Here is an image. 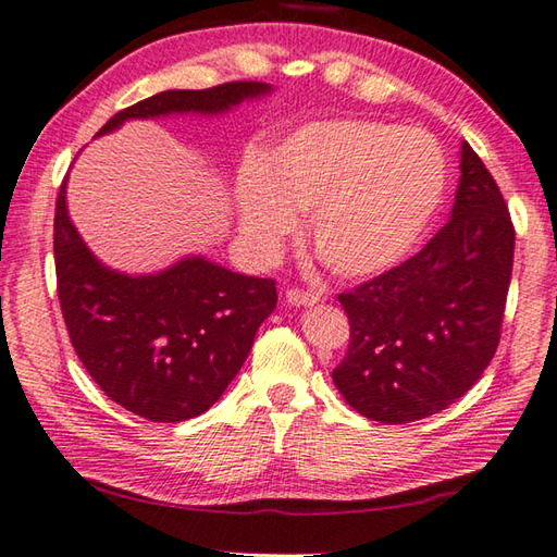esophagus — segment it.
<instances>
[{
    "label": "esophagus",
    "instance_id": "34e87169",
    "mask_svg": "<svg viewBox=\"0 0 557 557\" xmlns=\"http://www.w3.org/2000/svg\"><path fill=\"white\" fill-rule=\"evenodd\" d=\"M318 301H321V294L315 292H301V289H289L287 292V304L289 306H315Z\"/></svg>",
    "mask_w": 557,
    "mask_h": 557
}]
</instances>
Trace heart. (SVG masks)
<instances>
[{
	"label": "heart",
	"instance_id": "heart-1",
	"mask_svg": "<svg viewBox=\"0 0 557 557\" xmlns=\"http://www.w3.org/2000/svg\"><path fill=\"white\" fill-rule=\"evenodd\" d=\"M447 164L421 128L327 120L294 128L258 152L236 184L239 230L272 256L309 212V242L345 280L383 275L423 239L443 203Z\"/></svg>",
	"mask_w": 557,
	"mask_h": 557
}]
</instances>
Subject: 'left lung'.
I'll use <instances>...</instances> for the list:
<instances>
[{
  "label": "left lung",
  "mask_w": 557,
  "mask_h": 557,
  "mask_svg": "<svg viewBox=\"0 0 557 557\" xmlns=\"http://www.w3.org/2000/svg\"><path fill=\"white\" fill-rule=\"evenodd\" d=\"M459 172L445 227L417 256L337 297L351 339L333 381L366 419L409 423L447 409L498 349L515 227L467 140Z\"/></svg>",
  "instance_id": "8db88e82"
}]
</instances>
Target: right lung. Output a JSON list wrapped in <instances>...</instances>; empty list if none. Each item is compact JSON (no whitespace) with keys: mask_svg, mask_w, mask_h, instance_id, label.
Returning a JSON list of instances; mask_svg holds the SVG:
<instances>
[{"mask_svg":"<svg viewBox=\"0 0 557 557\" xmlns=\"http://www.w3.org/2000/svg\"><path fill=\"white\" fill-rule=\"evenodd\" d=\"M268 92L270 83L258 81L164 90L116 112L98 136L128 120L218 116ZM54 265L59 306L81 363L112 401L158 423L194 419L215 405L277 306L275 282L239 275L203 256H186L152 275L100 263L69 218L66 180L54 210Z\"/></svg>","mask_w":557,"mask_h":557,"instance_id":"add662e5","label":"right lung"}]
</instances>
